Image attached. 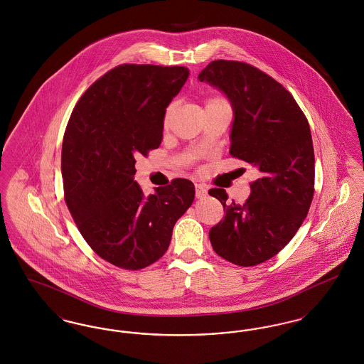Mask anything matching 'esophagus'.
Segmentation results:
<instances>
[{"instance_id": "34e87169", "label": "esophagus", "mask_w": 364, "mask_h": 364, "mask_svg": "<svg viewBox=\"0 0 364 364\" xmlns=\"http://www.w3.org/2000/svg\"><path fill=\"white\" fill-rule=\"evenodd\" d=\"M195 195H196L198 199H202V198L208 196V190H206L203 186L196 184V187H195Z\"/></svg>"}]
</instances>
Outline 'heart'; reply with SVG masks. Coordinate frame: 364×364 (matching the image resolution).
Masks as SVG:
<instances>
[{
    "mask_svg": "<svg viewBox=\"0 0 364 364\" xmlns=\"http://www.w3.org/2000/svg\"><path fill=\"white\" fill-rule=\"evenodd\" d=\"M211 101H218V100H211ZM172 109H173V107H172V106H169V107H168V110H166V113H165V120H164L165 124H166L168 120H169V116H171V113H172Z\"/></svg>",
    "mask_w": 364,
    "mask_h": 364,
    "instance_id": "heart-1",
    "label": "heart"
}]
</instances>
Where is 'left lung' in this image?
Returning <instances> with one entry per match:
<instances>
[{
    "label": "left lung",
    "mask_w": 364,
    "mask_h": 364,
    "mask_svg": "<svg viewBox=\"0 0 364 364\" xmlns=\"http://www.w3.org/2000/svg\"><path fill=\"white\" fill-rule=\"evenodd\" d=\"M199 80L225 94L233 110L229 151L259 173L244 205L228 203L223 188L208 191L225 210L208 237L221 258L255 266L291 242L309 213L315 174L310 125L289 91L252 65L217 60Z\"/></svg>",
    "instance_id": "1"
}]
</instances>
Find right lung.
Instances as JSON below:
<instances>
[{"label":"right lung","mask_w":364,"mask_h":364,"mask_svg":"<svg viewBox=\"0 0 364 364\" xmlns=\"http://www.w3.org/2000/svg\"><path fill=\"white\" fill-rule=\"evenodd\" d=\"M188 76L186 67L124 64L90 87L70 114L61 151L65 202L88 245L122 269L159 259L193 202L190 180L150 195L135 181V156L159 147L166 107Z\"/></svg>","instance_id":"add662e5"}]
</instances>
